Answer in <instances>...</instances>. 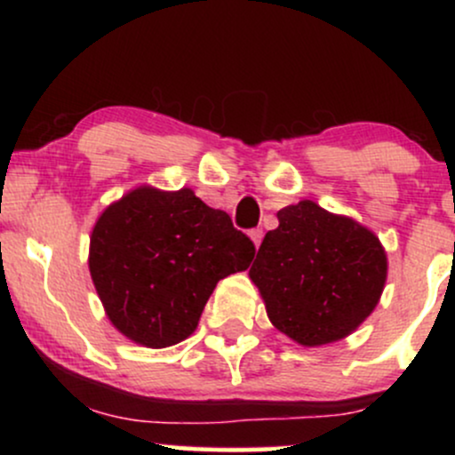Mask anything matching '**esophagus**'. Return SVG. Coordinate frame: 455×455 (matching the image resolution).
<instances>
[{"mask_svg": "<svg viewBox=\"0 0 455 455\" xmlns=\"http://www.w3.org/2000/svg\"><path fill=\"white\" fill-rule=\"evenodd\" d=\"M248 237L252 239V243H254V248H259L260 245V242H263V228H252V231L248 233Z\"/></svg>", "mask_w": 455, "mask_h": 455, "instance_id": "1", "label": "esophagus"}]
</instances>
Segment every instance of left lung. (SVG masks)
Segmentation results:
<instances>
[{"label": "left lung", "mask_w": 455, "mask_h": 455, "mask_svg": "<svg viewBox=\"0 0 455 455\" xmlns=\"http://www.w3.org/2000/svg\"><path fill=\"white\" fill-rule=\"evenodd\" d=\"M278 222L248 271L271 325L301 347L351 336L383 295L387 252L380 239L307 198L280 210Z\"/></svg>", "instance_id": "8db88e82"}]
</instances>
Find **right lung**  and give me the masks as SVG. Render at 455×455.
Instances as JSON below:
<instances>
[{"label":"right lung","mask_w":455,"mask_h":455,"mask_svg":"<svg viewBox=\"0 0 455 455\" xmlns=\"http://www.w3.org/2000/svg\"><path fill=\"white\" fill-rule=\"evenodd\" d=\"M254 243L190 188L139 186L104 207L90 235V274L108 321L140 347L195 333L216 284L245 271Z\"/></svg>","instance_id":"right-lung-1"}]
</instances>
